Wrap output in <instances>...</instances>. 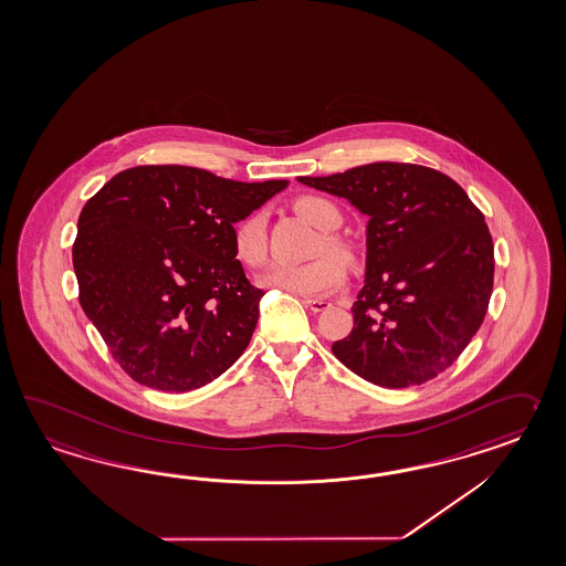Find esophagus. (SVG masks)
<instances>
[{
    "label": "esophagus",
    "instance_id": "esophagus-1",
    "mask_svg": "<svg viewBox=\"0 0 566 566\" xmlns=\"http://www.w3.org/2000/svg\"><path fill=\"white\" fill-rule=\"evenodd\" d=\"M304 304L313 311V313H323V311H327L332 303L329 301H325V298H304Z\"/></svg>",
    "mask_w": 566,
    "mask_h": 566
}]
</instances>
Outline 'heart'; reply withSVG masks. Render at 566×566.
Here are the masks:
<instances>
[{
  "label": "heart",
  "instance_id": "obj_1",
  "mask_svg": "<svg viewBox=\"0 0 566 566\" xmlns=\"http://www.w3.org/2000/svg\"><path fill=\"white\" fill-rule=\"evenodd\" d=\"M294 210L313 222L321 231H333L342 224V212L329 200L321 196H301L294 200ZM318 251H329L333 255H321L313 262L292 265L276 263L260 276V284L265 289H277L304 296L318 298L332 294L339 289L345 280V263H356L354 245L335 233H323V243ZM340 260L337 261L334 255ZM233 255L237 262L245 268H260L268 255V233H265V217L262 212H251L233 227Z\"/></svg>",
  "mask_w": 566,
  "mask_h": 566
}]
</instances>
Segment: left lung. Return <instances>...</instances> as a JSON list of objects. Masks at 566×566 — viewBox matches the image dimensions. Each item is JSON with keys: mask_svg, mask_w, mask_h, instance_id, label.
I'll list each match as a JSON object with an SVG mask.
<instances>
[{"mask_svg": "<svg viewBox=\"0 0 566 566\" xmlns=\"http://www.w3.org/2000/svg\"><path fill=\"white\" fill-rule=\"evenodd\" d=\"M368 214L366 284L354 329L333 344L359 378L423 385L446 373L483 325L495 276L483 212L446 174L415 164H370L298 178Z\"/></svg>", "mask_w": 566, "mask_h": 566, "instance_id": "1", "label": "left lung"}]
</instances>
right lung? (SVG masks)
Masks as SVG:
<instances>
[{"label":"right lung","mask_w":566,"mask_h":566,"mask_svg":"<svg viewBox=\"0 0 566 566\" xmlns=\"http://www.w3.org/2000/svg\"><path fill=\"white\" fill-rule=\"evenodd\" d=\"M286 186L138 166L85 202L73 243L80 304L135 382L188 392L245 352L263 292L234 260L233 227Z\"/></svg>","instance_id":"obj_1"}]
</instances>
